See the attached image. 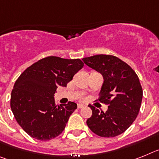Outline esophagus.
<instances>
[{
    "label": "esophagus",
    "mask_w": 159,
    "mask_h": 159,
    "mask_svg": "<svg viewBox=\"0 0 159 159\" xmlns=\"http://www.w3.org/2000/svg\"><path fill=\"white\" fill-rule=\"evenodd\" d=\"M85 105L84 104H81V103H78V109H81V108H83V107H85Z\"/></svg>",
    "instance_id": "obj_1"
}]
</instances>
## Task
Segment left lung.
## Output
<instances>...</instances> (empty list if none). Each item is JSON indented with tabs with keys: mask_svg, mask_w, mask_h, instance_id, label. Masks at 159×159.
<instances>
[{
	"mask_svg": "<svg viewBox=\"0 0 159 159\" xmlns=\"http://www.w3.org/2000/svg\"><path fill=\"white\" fill-rule=\"evenodd\" d=\"M82 61L102 75L98 100L109 105L106 113L89 106L92 116L86 121L87 125L100 137L118 136L130 126L139 114L143 99L139 77L130 66L112 55H94Z\"/></svg>",
	"mask_w": 159,
	"mask_h": 159,
	"instance_id": "obj_1",
	"label": "left lung"
}]
</instances>
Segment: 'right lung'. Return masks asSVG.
<instances>
[{
    "label": "right lung",
    "mask_w": 159,
    "mask_h": 159,
    "mask_svg": "<svg viewBox=\"0 0 159 159\" xmlns=\"http://www.w3.org/2000/svg\"><path fill=\"white\" fill-rule=\"evenodd\" d=\"M84 66L80 59L47 57L26 69L11 93L10 106L17 123L34 139L50 140L62 133L77 104L56 106L57 88L66 87Z\"/></svg>",
    "instance_id": "right-lung-1"
}]
</instances>
